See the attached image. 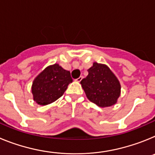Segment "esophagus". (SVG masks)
<instances>
[{
    "label": "esophagus",
    "mask_w": 155,
    "mask_h": 155,
    "mask_svg": "<svg viewBox=\"0 0 155 155\" xmlns=\"http://www.w3.org/2000/svg\"><path fill=\"white\" fill-rule=\"evenodd\" d=\"M82 78H83V77L81 76V77H79L78 78H77V79H76V81H78V82H80L82 80Z\"/></svg>",
    "instance_id": "1"
}]
</instances>
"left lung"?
<instances>
[{
	"mask_svg": "<svg viewBox=\"0 0 155 155\" xmlns=\"http://www.w3.org/2000/svg\"><path fill=\"white\" fill-rule=\"evenodd\" d=\"M81 81L86 96L99 107L114 105L120 94V84L106 65L94 63Z\"/></svg>",
	"mask_w": 155,
	"mask_h": 155,
	"instance_id": "left-lung-1",
	"label": "left lung"
}]
</instances>
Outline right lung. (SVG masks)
Segmentation results:
<instances>
[{
  "instance_id": "obj_1",
  "label": "right lung",
  "mask_w": 155,
  "mask_h": 155,
  "mask_svg": "<svg viewBox=\"0 0 155 155\" xmlns=\"http://www.w3.org/2000/svg\"><path fill=\"white\" fill-rule=\"evenodd\" d=\"M73 81L70 71L59 64L49 66L34 80L31 92L36 103L45 105L61 98Z\"/></svg>"
}]
</instances>
